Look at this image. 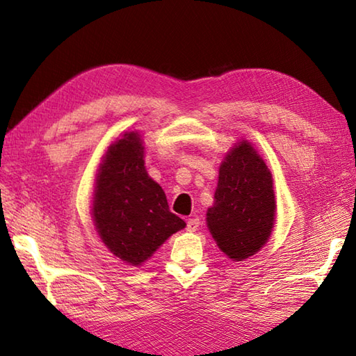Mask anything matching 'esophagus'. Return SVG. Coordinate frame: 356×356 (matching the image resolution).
I'll list each match as a JSON object with an SVG mask.
<instances>
[{
    "instance_id": "esophagus-1",
    "label": "esophagus",
    "mask_w": 356,
    "mask_h": 356,
    "mask_svg": "<svg viewBox=\"0 0 356 356\" xmlns=\"http://www.w3.org/2000/svg\"><path fill=\"white\" fill-rule=\"evenodd\" d=\"M199 226H200V220H199L197 217L188 218V222H186V229H188V231H190V232L197 231V229H199Z\"/></svg>"
}]
</instances>
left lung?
Segmentation results:
<instances>
[{
  "instance_id": "obj_1",
  "label": "left lung",
  "mask_w": 356,
  "mask_h": 356,
  "mask_svg": "<svg viewBox=\"0 0 356 356\" xmlns=\"http://www.w3.org/2000/svg\"><path fill=\"white\" fill-rule=\"evenodd\" d=\"M272 174L248 140L237 142L218 170L207 225L220 251L234 261L259 252L275 222Z\"/></svg>"
}]
</instances>
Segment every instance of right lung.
<instances>
[{
	"instance_id": "obj_1",
	"label": "right lung",
	"mask_w": 356,
	"mask_h": 356,
	"mask_svg": "<svg viewBox=\"0 0 356 356\" xmlns=\"http://www.w3.org/2000/svg\"><path fill=\"white\" fill-rule=\"evenodd\" d=\"M93 220L118 259L139 266L174 232L185 228L172 214L162 186L148 176L138 131L108 147L96 179Z\"/></svg>"
}]
</instances>
